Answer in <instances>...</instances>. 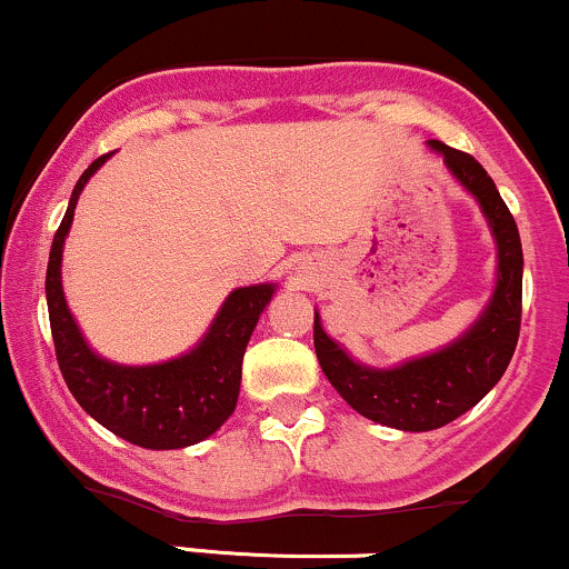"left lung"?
I'll return each mask as SVG.
<instances>
[{
	"instance_id": "left-lung-1",
	"label": "left lung",
	"mask_w": 569,
	"mask_h": 569,
	"mask_svg": "<svg viewBox=\"0 0 569 569\" xmlns=\"http://www.w3.org/2000/svg\"><path fill=\"white\" fill-rule=\"evenodd\" d=\"M445 157L450 173L478 198L499 249L497 290L482 317L461 339L433 356L409 360L396 369L360 366L322 331L315 311V350L328 382L363 418L405 431H431L472 409L502 380L521 331L523 252L516 219L486 168L469 157L429 140Z\"/></svg>"
}]
</instances>
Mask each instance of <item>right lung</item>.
Segmentation results:
<instances>
[{"instance_id": "right-lung-1", "label": "right lung", "mask_w": 569, "mask_h": 569, "mask_svg": "<svg viewBox=\"0 0 569 569\" xmlns=\"http://www.w3.org/2000/svg\"><path fill=\"white\" fill-rule=\"evenodd\" d=\"M111 154L97 157L72 189L70 206L51 243L46 273L48 317L59 369L97 423L149 450H176L211 437L233 415L241 388V360L273 284L238 287L219 309L209 333L187 356L157 366H121L87 345L62 292V247L81 189Z\"/></svg>"}]
</instances>
